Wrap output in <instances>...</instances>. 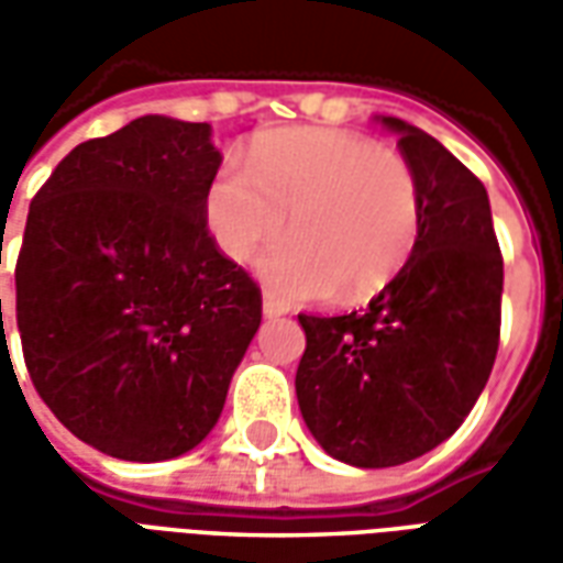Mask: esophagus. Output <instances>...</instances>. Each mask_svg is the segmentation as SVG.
Wrapping results in <instances>:
<instances>
[{
	"label": "esophagus",
	"mask_w": 563,
	"mask_h": 563,
	"mask_svg": "<svg viewBox=\"0 0 563 563\" xmlns=\"http://www.w3.org/2000/svg\"><path fill=\"white\" fill-rule=\"evenodd\" d=\"M262 313H265V319H277V317H286V313H289V307L283 305V301H277L274 295L265 292V298H262Z\"/></svg>",
	"instance_id": "1"
}]
</instances>
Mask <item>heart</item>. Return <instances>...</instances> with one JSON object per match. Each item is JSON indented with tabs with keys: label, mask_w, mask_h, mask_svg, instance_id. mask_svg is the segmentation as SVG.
<instances>
[{
	"label": "heart",
	"mask_w": 563,
	"mask_h": 563,
	"mask_svg": "<svg viewBox=\"0 0 563 563\" xmlns=\"http://www.w3.org/2000/svg\"><path fill=\"white\" fill-rule=\"evenodd\" d=\"M258 277L289 301H358L386 289L413 256L422 225L410 162L343 129H280L244 168L225 165L208 189V225L234 262L274 241Z\"/></svg>",
	"instance_id": "obj_1"
}]
</instances>
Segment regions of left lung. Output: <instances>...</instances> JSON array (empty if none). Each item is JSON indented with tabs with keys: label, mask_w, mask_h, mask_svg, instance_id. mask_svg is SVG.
Here are the masks:
<instances>
[{
	"label": "left lung",
	"mask_w": 563,
	"mask_h": 563,
	"mask_svg": "<svg viewBox=\"0 0 563 563\" xmlns=\"http://www.w3.org/2000/svg\"><path fill=\"white\" fill-rule=\"evenodd\" d=\"M377 123L419 180L413 256L365 310L298 317V407L319 446L353 467H395L459 431L495 365L504 292L485 186L422 129Z\"/></svg>",
	"instance_id": "obj_1"
}]
</instances>
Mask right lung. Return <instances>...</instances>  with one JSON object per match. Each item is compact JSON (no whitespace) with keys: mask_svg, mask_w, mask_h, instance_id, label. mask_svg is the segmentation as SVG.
<instances>
[{"mask_svg":"<svg viewBox=\"0 0 563 563\" xmlns=\"http://www.w3.org/2000/svg\"><path fill=\"white\" fill-rule=\"evenodd\" d=\"M210 135L139 117L78 144L30 205L14 271L23 358L56 419L114 459L196 449L262 322L258 286L208 232L222 162Z\"/></svg>","mask_w":563,"mask_h":563,"instance_id":"right-lung-1","label":"right lung"}]
</instances>
